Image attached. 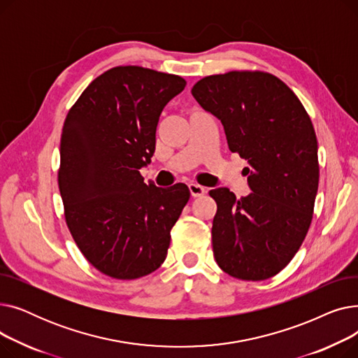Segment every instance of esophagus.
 <instances>
[{
  "instance_id": "34e87169",
  "label": "esophagus",
  "mask_w": 358,
  "mask_h": 358,
  "mask_svg": "<svg viewBox=\"0 0 358 358\" xmlns=\"http://www.w3.org/2000/svg\"><path fill=\"white\" fill-rule=\"evenodd\" d=\"M189 190H190L193 197H200V196H203L206 193L204 187L200 185V184H196V182H190L189 184Z\"/></svg>"
}]
</instances>
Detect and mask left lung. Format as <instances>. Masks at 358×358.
<instances>
[{"label":"left lung","instance_id":"left-lung-1","mask_svg":"<svg viewBox=\"0 0 358 358\" xmlns=\"http://www.w3.org/2000/svg\"><path fill=\"white\" fill-rule=\"evenodd\" d=\"M193 97L216 116L231 152L245 158L247 197L210 190L217 210L212 242L217 266L259 281L283 270L309 231L319 182L317 141L296 94L274 75L231 71L201 78Z\"/></svg>","mask_w":358,"mask_h":358}]
</instances>
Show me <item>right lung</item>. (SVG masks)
Returning a JSON list of instances; mask_svg holds the SVG:
<instances>
[{
  "instance_id": "right-lung-1",
  "label": "right lung",
  "mask_w": 358,
  "mask_h": 358,
  "mask_svg": "<svg viewBox=\"0 0 358 358\" xmlns=\"http://www.w3.org/2000/svg\"><path fill=\"white\" fill-rule=\"evenodd\" d=\"M178 75L116 66L94 80L64 123L59 192L69 232L91 266L134 280L161 267L190 199L182 182H143L159 116L185 87Z\"/></svg>"
}]
</instances>
